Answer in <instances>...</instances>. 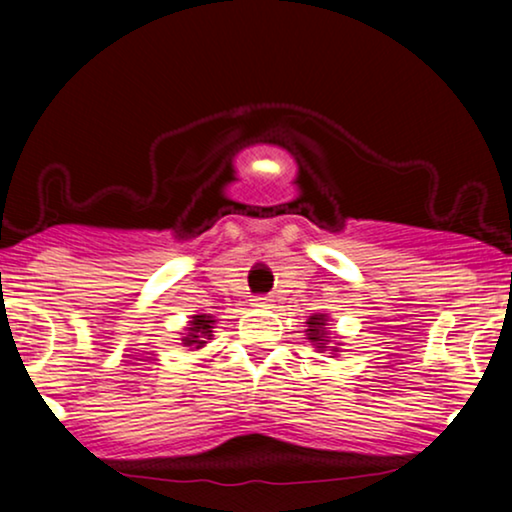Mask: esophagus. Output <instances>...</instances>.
I'll return each mask as SVG.
<instances>
[{
	"mask_svg": "<svg viewBox=\"0 0 512 512\" xmlns=\"http://www.w3.org/2000/svg\"><path fill=\"white\" fill-rule=\"evenodd\" d=\"M251 305H254V307H270V298H265V296H256L254 300H251Z\"/></svg>",
	"mask_w": 512,
	"mask_h": 512,
	"instance_id": "obj_1",
	"label": "esophagus"
}]
</instances>
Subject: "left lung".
Returning a JSON list of instances; mask_svg holds the SVG:
<instances>
[{"label":"left lung","instance_id":"left-lung-1","mask_svg":"<svg viewBox=\"0 0 512 512\" xmlns=\"http://www.w3.org/2000/svg\"><path fill=\"white\" fill-rule=\"evenodd\" d=\"M328 321H331V319H328V314H321V312L312 314V317L305 321V324H307L305 335H307V340H310L314 345V349H317V352H328V354H333V359H335V356H338V352H340V342L331 340Z\"/></svg>","mask_w":512,"mask_h":512}]
</instances>
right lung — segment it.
<instances>
[{
    "instance_id": "obj_1",
    "label": "right lung",
    "mask_w": 512,
    "mask_h": 512,
    "mask_svg": "<svg viewBox=\"0 0 512 512\" xmlns=\"http://www.w3.org/2000/svg\"><path fill=\"white\" fill-rule=\"evenodd\" d=\"M214 324L216 319L212 314H193L191 321H188L184 328L186 333H181V345H184L188 352H198V349H202L209 340H212Z\"/></svg>"
}]
</instances>
